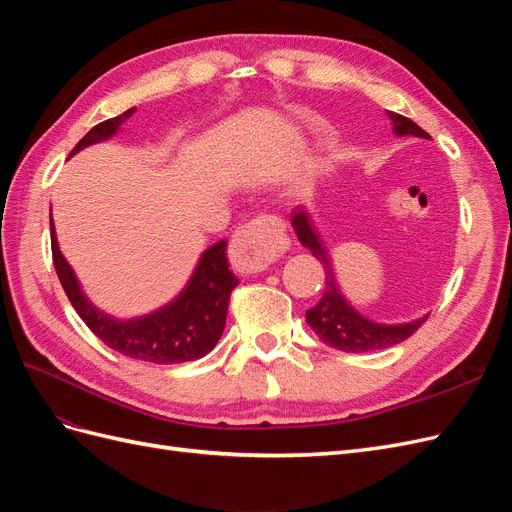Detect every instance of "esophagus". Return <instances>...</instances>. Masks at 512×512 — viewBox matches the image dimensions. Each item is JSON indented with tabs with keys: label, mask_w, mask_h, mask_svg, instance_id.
<instances>
[{
	"label": "esophagus",
	"mask_w": 512,
	"mask_h": 512,
	"mask_svg": "<svg viewBox=\"0 0 512 512\" xmlns=\"http://www.w3.org/2000/svg\"><path fill=\"white\" fill-rule=\"evenodd\" d=\"M284 230L286 224L277 215H260L239 226L228 247L232 267L243 273L265 271L286 252L288 237Z\"/></svg>",
	"instance_id": "esophagus-1"
}]
</instances>
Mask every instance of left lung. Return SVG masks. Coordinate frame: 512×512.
Here are the masks:
<instances>
[{
	"instance_id": "8db88e82",
	"label": "left lung",
	"mask_w": 512,
	"mask_h": 512,
	"mask_svg": "<svg viewBox=\"0 0 512 512\" xmlns=\"http://www.w3.org/2000/svg\"><path fill=\"white\" fill-rule=\"evenodd\" d=\"M389 119L393 121V132L397 136L429 138V134L423 128H418L412 119L404 115L389 111ZM290 220L301 245H305L307 250L322 262L324 275H327L320 301L312 309H307L305 314L307 324L324 344L344 352H374V350H384L404 342V339H408L412 333L421 329V324L429 316H423L406 324H378V322L367 320L359 312H354L335 284L331 260L327 252H324V247L316 235L312 222H309L307 213L301 207L294 209L290 213Z\"/></svg>"
}]
</instances>
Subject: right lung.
Listing matches in <instances>:
<instances>
[{
	"label": "right lung",
	"instance_id": "right-lung-1",
	"mask_svg": "<svg viewBox=\"0 0 512 512\" xmlns=\"http://www.w3.org/2000/svg\"><path fill=\"white\" fill-rule=\"evenodd\" d=\"M134 111L136 108H130L126 113L98 123V126L91 128L76 143L70 156H74L76 151H81L87 145L106 141L108 136L117 132L123 121L134 115ZM51 250L57 277L61 286H64L72 307L76 309V314L81 316L91 333L100 337L108 348L126 354L136 361L173 365L196 361L200 356L209 354L222 337L230 292L239 284L237 277L228 269L226 241L211 245L200 256L190 284L185 286V290L173 303L149 316L134 320H117L106 316L85 299L72 267L59 252L53 220Z\"/></svg>",
	"mask_w": 512,
	"mask_h": 512
}]
</instances>
